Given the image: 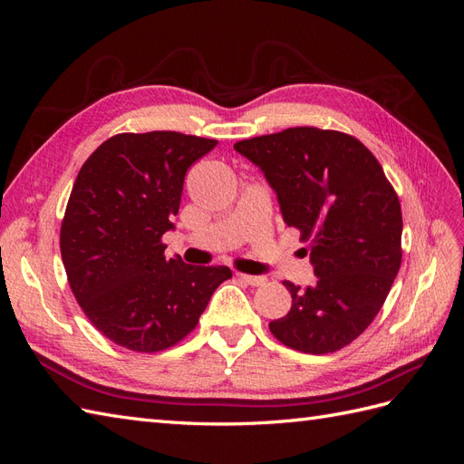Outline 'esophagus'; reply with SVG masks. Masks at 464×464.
Wrapping results in <instances>:
<instances>
[{"label":"esophagus","instance_id":"1","mask_svg":"<svg viewBox=\"0 0 464 464\" xmlns=\"http://www.w3.org/2000/svg\"><path fill=\"white\" fill-rule=\"evenodd\" d=\"M236 276L244 280L246 285H251V286H261L266 283L265 276H256V275H246V273H236Z\"/></svg>","mask_w":464,"mask_h":464}]
</instances>
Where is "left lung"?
Here are the masks:
<instances>
[{"instance_id":"obj_1","label":"left lung","mask_w":464,"mask_h":464,"mask_svg":"<svg viewBox=\"0 0 464 464\" xmlns=\"http://www.w3.org/2000/svg\"><path fill=\"white\" fill-rule=\"evenodd\" d=\"M261 168L285 222L310 242L317 283L285 280L290 312L269 323L276 339L305 354H329L368 329L402 259V215L382 164L356 137L317 128L237 141Z\"/></svg>"}]
</instances>
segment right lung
Masks as SVG:
<instances>
[{"instance_id": "obj_1", "label": "right lung", "mask_w": 464, "mask_h": 464, "mask_svg": "<svg viewBox=\"0 0 464 464\" xmlns=\"http://www.w3.org/2000/svg\"><path fill=\"white\" fill-rule=\"evenodd\" d=\"M215 139L178 131L120 133L77 174L60 232L62 261L82 312L106 339L159 353L189 334L228 266L166 259L188 168Z\"/></svg>"}]
</instances>
